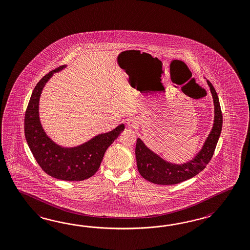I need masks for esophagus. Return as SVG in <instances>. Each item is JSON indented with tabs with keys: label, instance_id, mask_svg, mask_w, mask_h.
<instances>
[{
	"label": "esophagus",
	"instance_id": "obj_1",
	"mask_svg": "<svg viewBox=\"0 0 250 250\" xmlns=\"http://www.w3.org/2000/svg\"><path fill=\"white\" fill-rule=\"evenodd\" d=\"M139 122L137 118H129L127 120V126L129 128H137L139 126Z\"/></svg>",
	"mask_w": 250,
	"mask_h": 250
}]
</instances>
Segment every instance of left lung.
<instances>
[{
  "instance_id": "1",
  "label": "left lung",
  "mask_w": 250,
  "mask_h": 250,
  "mask_svg": "<svg viewBox=\"0 0 250 250\" xmlns=\"http://www.w3.org/2000/svg\"><path fill=\"white\" fill-rule=\"evenodd\" d=\"M214 105V120L211 130L203 146L191 160L183 164H174L164 159L151 150L140 140H137L136 159L138 170L143 178L153 184L172 186L188 180L203 171L213 156L222 128V113L220 101L213 85L207 80Z\"/></svg>"
}]
</instances>
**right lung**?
I'll return each instance as SVG.
<instances>
[{"label": "right lung", "instance_id": "1", "mask_svg": "<svg viewBox=\"0 0 250 250\" xmlns=\"http://www.w3.org/2000/svg\"><path fill=\"white\" fill-rule=\"evenodd\" d=\"M59 66L37 83L25 113L24 130L29 149L36 161L48 175L64 181H83L95 174L105 152L124 130V124L107 133L99 134L76 146H62L46 133L40 118V99L43 88L55 73L64 69Z\"/></svg>", "mask_w": 250, "mask_h": 250}]
</instances>
